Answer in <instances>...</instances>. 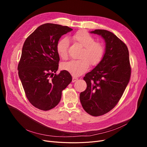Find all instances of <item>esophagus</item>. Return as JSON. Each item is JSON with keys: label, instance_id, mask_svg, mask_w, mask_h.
<instances>
[{"label": "esophagus", "instance_id": "obj_1", "mask_svg": "<svg viewBox=\"0 0 147 147\" xmlns=\"http://www.w3.org/2000/svg\"><path fill=\"white\" fill-rule=\"evenodd\" d=\"M78 79L77 78H75V77H73V79H72V82H75L76 80H78Z\"/></svg>", "mask_w": 147, "mask_h": 147}]
</instances>
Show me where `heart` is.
<instances>
[{
	"instance_id": "1",
	"label": "heart",
	"mask_w": 147,
	"mask_h": 147,
	"mask_svg": "<svg viewBox=\"0 0 147 147\" xmlns=\"http://www.w3.org/2000/svg\"><path fill=\"white\" fill-rule=\"evenodd\" d=\"M73 39L83 48L79 59L71 60L62 64V68L74 76H79L85 73L90 64L96 66L100 63L104 55V47L99 42H95V38L85 31H80L73 36ZM68 41L67 38H62L57 44L58 55L63 59L68 57Z\"/></svg>"
}]
</instances>
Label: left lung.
I'll use <instances>...</instances> for the list:
<instances>
[{
  "instance_id": "obj_1",
  "label": "left lung",
  "mask_w": 147,
  "mask_h": 147,
  "mask_svg": "<svg viewBox=\"0 0 147 147\" xmlns=\"http://www.w3.org/2000/svg\"><path fill=\"white\" fill-rule=\"evenodd\" d=\"M90 33L101 36L105 42V51L100 63L83 78L87 88L81 92L83 109L93 116L111 111L117 105L129 82L131 68L126 44L113 33L95 30Z\"/></svg>"
}]
</instances>
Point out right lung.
I'll return each instance as SVG.
<instances>
[{"mask_svg": "<svg viewBox=\"0 0 147 147\" xmlns=\"http://www.w3.org/2000/svg\"><path fill=\"white\" fill-rule=\"evenodd\" d=\"M71 30L67 26L46 23L37 27L23 45L19 78L29 102L38 109L48 111L57 106L62 91L72 81L66 70L55 74L59 61L57 42Z\"/></svg>", "mask_w": 147, "mask_h": 147, "instance_id": "1", "label": "right lung"}]
</instances>
